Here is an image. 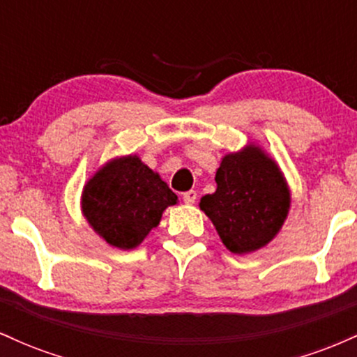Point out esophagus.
Here are the masks:
<instances>
[{"mask_svg": "<svg viewBox=\"0 0 357 357\" xmlns=\"http://www.w3.org/2000/svg\"><path fill=\"white\" fill-rule=\"evenodd\" d=\"M196 198H198V192L192 191V190L191 191H186L183 195V199H184V203H186V204H192V203L196 202Z\"/></svg>", "mask_w": 357, "mask_h": 357, "instance_id": "esophagus-1", "label": "esophagus"}]
</instances>
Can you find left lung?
<instances>
[{
  "label": "left lung",
  "instance_id": "left-lung-1",
  "mask_svg": "<svg viewBox=\"0 0 357 357\" xmlns=\"http://www.w3.org/2000/svg\"><path fill=\"white\" fill-rule=\"evenodd\" d=\"M216 191L199 208L231 253L255 252L280 231L289 215L290 191L280 167L260 147L248 144L221 159Z\"/></svg>",
  "mask_w": 357,
  "mask_h": 357
}]
</instances>
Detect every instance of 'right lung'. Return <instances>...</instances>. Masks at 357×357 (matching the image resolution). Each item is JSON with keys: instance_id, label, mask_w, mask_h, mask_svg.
<instances>
[{"instance_id": "1", "label": "right lung", "mask_w": 357, "mask_h": 357, "mask_svg": "<svg viewBox=\"0 0 357 357\" xmlns=\"http://www.w3.org/2000/svg\"><path fill=\"white\" fill-rule=\"evenodd\" d=\"M176 203L178 196L137 155L109 161L82 192V213L90 227L121 250L136 248Z\"/></svg>"}]
</instances>
